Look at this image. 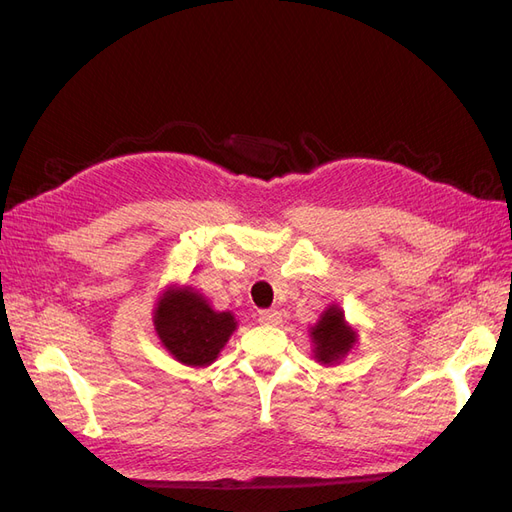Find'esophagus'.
<instances>
[{
    "mask_svg": "<svg viewBox=\"0 0 512 512\" xmlns=\"http://www.w3.org/2000/svg\"><path fill=\"white\" fill-rule=\"evenodd\" d=\"M258 322L271 324V327H275V324L282 322V312H277V309H260Z\"/></svg>",
    "mask_w": 512,
    "mask_h": 512,
    "instance_id": "34e87169",
    "label": "esophagus"
}]
</instances>
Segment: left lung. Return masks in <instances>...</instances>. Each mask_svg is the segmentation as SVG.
Segmentation results:
<instances>
[{
    "mask_svg": "<svg viewBox=\"0 0 512 512\" xmlns=\"http://www.w3.org/2000/svg\"><path fill=\"white\" fill-rule=\"evenodd\" d=\"M312 339L316 344V359L322 363H335L352 348L354 331L346 327L342 309L329 307L314 327Z\"/></svg>",
    "mask_w": 512,
    "mask_h": 512,
    "instance_id": "obj_1",
    "label": "left lung"
}]
</instances>
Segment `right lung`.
Here are the masks:
<instances>
[{
    "mask_svg": "<svg viewBox=\"0 0 512 512\" xmlns=\"http://www.w3.org/2000/svg\"><path fill=\"white\" fill-rule=\"evenodd\" d=\"M153 322L166 350L183 365L192 367L213 363L237 327L232 314L213 312L209 303L190 288L166 292Z\"/></svg>",
    "mask_w": 512,
    "mask_h": 512,
    "instance_id": "obj_1",
    "label": "right lung"
}]
</instances>
